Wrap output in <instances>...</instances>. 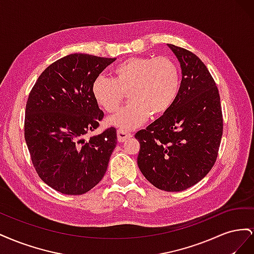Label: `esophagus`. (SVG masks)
<instances>
[{
    "instance_id": "obj_1",
    "label": "esophagus",
    "mask_w": 254,
    "mask_h": 254,
    "mask_svg": "<svg viewBox=\"0 0 254 254\" xmlns=\"http://www.w3.org/2000/svg\"><path fill=\"white\" fill-rule=\"evenodd\" d=\"M131 136H132V134L126 131V130H123V129L118 130V141L120 143L125 142L127 139H129V137H131Z\"/></svg>"
}]
</instances>
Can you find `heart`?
<instances>
[{
    "mask_svg": "<svg viewBox=\"0 0 254 254\" xmlns=\"http://www.w3.org/2000/svg\"><path fill=\"white\" fill-rule=\"evenodd\" d=\"M181 84L179 66L171 57H130L113 68V78L99 75L92 83L96 103L115 112L128 95L129 104L107 122L123 130L142 126L152 117L170 110Z\"/></svg>",
    "mask_w": 254,
    "mask_h": 254,
    "instance_id": "heart-1",
    "label": "heart"
}]
</instances>
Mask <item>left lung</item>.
<instances>
[{"mask_svg":"<svg viewBox=\"0 0 254 254\" xmlns=\"http://www.w3.org/2000/svg\"><path fill=\"white\" fill-rule=\"evenodd\" d=\"M178 58L182 80L166 113L135 133L137 165L152 186L181 191L203 179L215 164L222 136L218 89L194 53L167 44Z\"/></svg>","mask_w":254,"mask_h":254,"instance_id":"left-lung-1","label":"left lung"}]
</instances>
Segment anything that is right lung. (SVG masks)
I'll use <instances>...</instances> for the list:
<instances>
[{"label": "right lung", "mask_w": 254, "mask_h": 254, "mask_svg": "<svg viewBox=\"0 0 254 254\" xmlns=\"http://www.w3.org/2000/svg\"><path fill=\"white\" fill-rule=\"evenodd\" d=\"M117 58L71 54L41 73L25 109L24 136L35 170L52 189L81 195L103 179L117 146V129L84 140L104 112L92 83Z\"/></svg>", "instance_id": "right-lung-1"}]
</instances>
